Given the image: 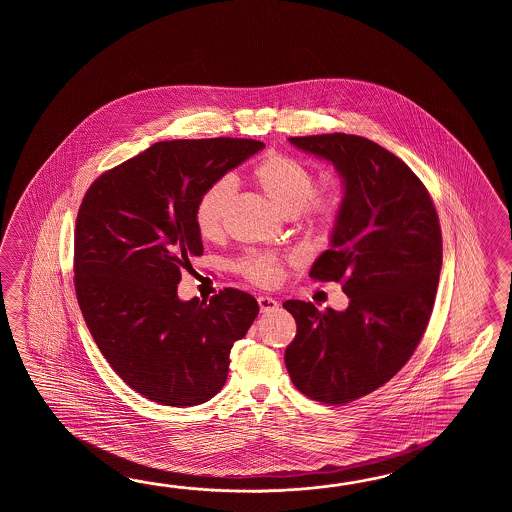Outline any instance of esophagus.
Segmentation results:
<instances>
[{
	"label": "esophagus",
	"mask_w": 512,
	"mask_h": 512,
	"mask_svg": "<svg viewBox=\"0 0 512 512\" xmlns=\"http://www.w3.org/2000/svg\"><path fill=\"white\" fill-rule=\"evenodd\" d=\"M258 305H260L261 313H272L278 309V302L271 296H258Z\"/></svg>",
	"instance_id": "1"
}]
</instances>
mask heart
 Masks as SVG:
<instances>
[{"instance_id":"obj_1","label":"heart","mask_w":512,"mask_h":512,"mask_svg":"<svg viewBox=\"0 0 512 512\" xmlns=\"http://www.w3.org/2000/svg\"><path fill=\"white\" fill-rule=\"evenodd\" d=\"M252 181L269 197L276 210L285 216H304L311 230L326 232L337 223L342 208V196L337 190L315 192V172L296 157L285 153H269L254 166ZM234 181L223 177L203 190L197 199V232L205 240H216L223 232L230 197L234 196ZM236 269L251 282L271 287L282 280V261L272 254L251 252L243 256Z\"/></svg>"}]
</instances>
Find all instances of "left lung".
I'll return each mask as SVG.
<instances>
[{"label":"left lung","instance_id":"8db88e82","mask_svg":"<svg viewBox=\"0 0 512 512\" xmlns=\"http://www.w3.org/2000/svg\"><path fill=\"white\" fill-rule=\"evenodd\" d=\"M289 142L342 177L340 216L309 276L342 283L349 305L320 311L287 300L296 337L285 366L309 399L351 403L390 381L425 335L443 263L441 227L419 177L377 142L346 133Z\"/></svg>","mask_w":512,"mask_h":512}]
</instances>
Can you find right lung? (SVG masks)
<instances>
[{
	"label": "right lung",
	"mask_w": 512,
	"mask_h": 512,
	"mask_svg": "<svg viewBox=\"0 0 512 512\" xmlns=\"http://www.w3.org/2000/svg\"><path fill=\"white\" fill-rule=\"evenodd\" d=\"M265 144L155 142L100 175L75 229V291L91 337L131 390L164 406L207 403L225 386L230 349L258 302L238 289L179 300L181 271L203 254L197 199Z\"/></svg>",
	"instance_id": "right-lung-1"
}]
</instances>
